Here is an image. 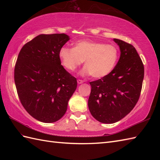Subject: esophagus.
I'll return each instance as SVG.
<instances>
[{"instance_id":"1","label":"esophagus","mask_w":160,"mask_h":160,"mask_svg":"<svg viewBox=\"0 0 160 160\" xmlns=\"http://www.w3.org/2000/svg\"><path fill=\"white\" fill-rule=\"evenodd\" d=\"M77 82H78V84H82V83H83L84 82V81L83 80H77Z\"/></svg>"}]
</instances>
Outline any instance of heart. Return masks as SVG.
Instances as JSON below:
<instances>
[{
  "mask_svg": "<svg viewBox=\"0 0 160 160\" xmlns=\"http://www.w3.org/2000/svg\"><path fill=\"white\" fill-rule=\"evenodd\" d=\"M59 58L64 67L69 71H74L82 64V76L94 78L106 77L111 73L118 62L119 51L113 45L91 40H80L75 43L73 48L61 47Z\"/></svg>",
  "mask_w": 160,
  "mask_h": 160,
  "instance_id": "heart-1",
  "label": "heart"
}]
</instances>
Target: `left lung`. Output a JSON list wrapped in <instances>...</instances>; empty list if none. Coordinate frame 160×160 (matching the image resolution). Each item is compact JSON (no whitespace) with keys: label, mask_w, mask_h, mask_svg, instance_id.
Instances as JSON below:
<instances>
[{"label":"left lung","mask_w":160,"mask_h":160,"mask_svg":"<svg viewBox=\"0 0 160 160\" xmlns=\"http://www.w3.org/2000/svg\"><path fill=\"white\" fill-rule=\"evenodd\" d=\"M120 49L116 66L106 77L91 82L88 107L102 123L113 124L128 115L137 104L142 91L144 68L131 44L114 38Z\"/></svg>","instance_id":"left-lung-1"}]
</instances>
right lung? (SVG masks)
I'll return each instance as SVG.
<instances>
[{
    "mask_svg": "<svg viewBox=\"0 0 160 160\" xmlns=\"http://www.w3.org/2000/svg\"><path fill=\"white\" fill-rule=\"evenodd\" d=\"M69 36L40 34L24 45L14 68V81L23 107L40 122L52 123L62 118L77 87L58 56Z\"/></svg>",
    "mask_w": 160,
    "mask_h": 160,
    "instance_id": "obj_1",
    "label": "right lung"
}]
</instances>
